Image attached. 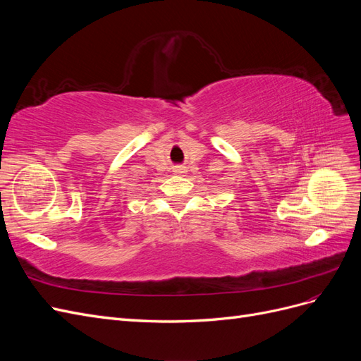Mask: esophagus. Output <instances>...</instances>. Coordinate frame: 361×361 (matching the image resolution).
Returning <instances> with one entry per match:
<instances>
[{"mask_svg":"<svg viewBox=\"0 0 361 361\" xmlns=\"http://www.w3.org/2000/svg\"><path fill=\"white\" fill-rule=\"evenodd\" d=\"M174 173H176V174H185V173H187V167L179 166V167L174 169Z\"/></svg>","mask_w":361,"mask_h":361,"instance_id":"34e87169","label":"esophagus"}]
</instances>
